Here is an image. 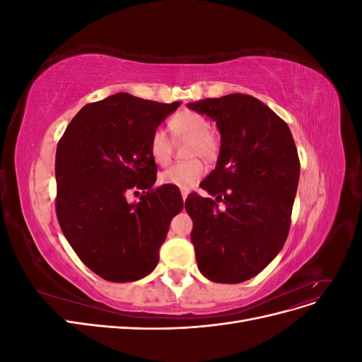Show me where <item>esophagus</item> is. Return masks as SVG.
<instances>
[{
	"label": "esophagus",
	"mask_w": 362,
	"mask_h": 362,
	"mask_svg": "<svg viewBox=\"0 0 362 362\" xmlns=\"http://www.w3.org/2000/svg\"><path fill=\"white\" fill-rule=\"evenodd\" d=\"M189 193H190V190H189V189H181V196H182V201L187 199Z\"/></svg>",
	"instance_id": "esophagus-1"
}]
</instances>
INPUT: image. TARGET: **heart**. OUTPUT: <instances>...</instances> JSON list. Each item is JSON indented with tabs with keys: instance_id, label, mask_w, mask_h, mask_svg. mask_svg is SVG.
Masks as SVG:
<instances>
[{
	"instance_id": "b5f03b06",
	"label": "heart",
	"mask_w": 362,
	"mask_h": 362,
	"mask_svg": "<svg viewBox=\"0 0 362 362\" xmlns=\"http://www.w3.org/2000/svg\"><path fill=\"white\" fill-rule=\"evenodd\" d=\"M208 120L194 112H180L169 120V129L175 140H189L185 154L187 157H202L211 160L217 154L218 141L211 133ZM149 154L158 166H166L172 158V141L166 131L156 129L149 137ZM205 175V166L201 160L192 158L189 161L177 163L160 175L161 184L175 185L180 189H192Z\"/></svg>"
}]
</instances>
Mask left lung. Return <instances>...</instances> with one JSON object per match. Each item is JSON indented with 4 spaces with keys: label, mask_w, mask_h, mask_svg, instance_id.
<instances>
[{
    "label": "left lung",
    "mask_w": 362,
    "mask_h": 362,
    "mask_svg": "<svg viewBox=\"0 0 362 362\" xmlns=\"http://www.w3.org/2000/svg\"><path fill=\"white\" fill-rule=\"evenodd\" d=\"M213 119L221 133L216 169L202 189L223 208L192 193L185 211L202 275L238 284L257 276L286 243L300 163L288 125L257 98L243 93L187 104Z\"/></svg>",
    "instance_id": "obj_1"
}]
</instances>
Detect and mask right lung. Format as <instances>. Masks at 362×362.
<instances>
[{"label":"right lung","mask_w":362,"mask_h":362,"mask_svg":"<svg viewBox=\"0 0 362 362\" xmlns=\"http://www.w3.org/2000/svg\"><path fill=\"white\" fill-rule=\"evenodd\" d=\"M181 103L116 93L84 105L57 145L56 213L75 254L98 276L133 282L158 264L169 225L184 206L157 180L149 137ZM144 191L140 203L126 196Z\"/></svg>","instance_id":"1"}]
</instances>
